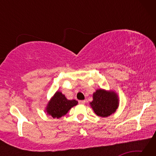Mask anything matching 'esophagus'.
Returning a JSON list of instances; mask_svg holds the SVG:
<instances>
[{"instance_id": "34e87169", "label": "esophagus", "mask_w": 156, "mask_h": 156, "mask_svg": "<svg viewBox=\"0 0 156 156\" xmlns=\"http://www.w3.org/2000/svg\"><path fill=\"white\" fill-rule=\"evenodd\" d=\"M85 102H86L85 100H80V101H79V104L84 105V104H85Z\"/></svg>"}]
</instances>
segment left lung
<instances>
[{
  "label": "left lung",
  "instance_id": "left-lung-1",
  "mask_svg": "<svg viewBox=\"0 0 156 156\" xmlns=\"http://www.w3.org/2000/svg\"><path fill=\"white\" fill-rule=\"evenodd\" d=\"M91 106L94 112L101 117H107L115 112L118 107V98L114 92L98 89L93 95Z\"/></svg>",
  "mask_w": 156,
  "mask_h": 156
}]
</instances>
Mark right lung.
Listing matches in <instances>:
<instances>
[{"label": "right lung", "instance_id": "1", "mask_svg": "<svg viewBox=\"0 0 156 156\" xmlns=\"http://www.w3.org/2000/svg\"><path fill=\"white\" fill-rule=\"evenodd\" d=\"M77 104L78 102L76 100H67L61 92L57 91L47 105V112L53 118H60Z\"/></svg>", "mask_w": 156, "mask_h": 156}]
</instances>
